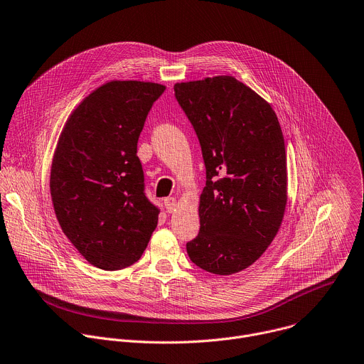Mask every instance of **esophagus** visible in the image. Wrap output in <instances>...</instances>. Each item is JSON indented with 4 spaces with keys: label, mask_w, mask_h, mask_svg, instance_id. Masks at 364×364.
Returning <instances> with one entry per match:
<instances>
[{
    "label": "esophagus",
    "mask_w": 364,
    "mask_h": 364,
    "mask_svg": "<svg viewBox=\"0 0 364 364\" xmlns=\"http://www.w3.org/2000/svg\"><path fill=\"white\" fill-rule=\"evenodd\" d=\"M164 205H166L167 213H173L174 208H176V198H174V197H167V198H164Z\"/></svg>",
    "instance_id": "1"
}]
</instances>
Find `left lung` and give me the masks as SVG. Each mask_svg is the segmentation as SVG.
<instances>
[{
  "label": "left lung",
  "mask_w": 364,
  "mask_h": 364,
  "mask_svg": "<svg viewBox=\"0 0 364 364\" xmlns=\"http://www.w3.org/2000/svg\"><path fill=\"white\" fill-rule=\"evenodd\" d=\"M174 95L205 166L200 231L186 245L188 257L213 274L241 272L266 252L284 215L287 167L277 115L230 75L176 84Z\"/></svg>",
  "instance_id": "left-lung-1"
}]
</instances>
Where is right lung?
<instances>
[{
  "label": "right lung",
  "instance_id": "obj_1",
  "mask_svg": "<svg viewBox=\"0 0 364 364\" xmlns=\"http://www.w3.org/2000/svg\"><path fill=\"white\" fill-rule=\"evenodd\" d=\"M164 90L156 82H107L82 100L60 136L50 178L55 215L98 269L134 264L157 225L160 208L146 194L137 143Z\"/></svg>",
  "mask_w": 364,
  "mask_h": 364
}]
</instances>
